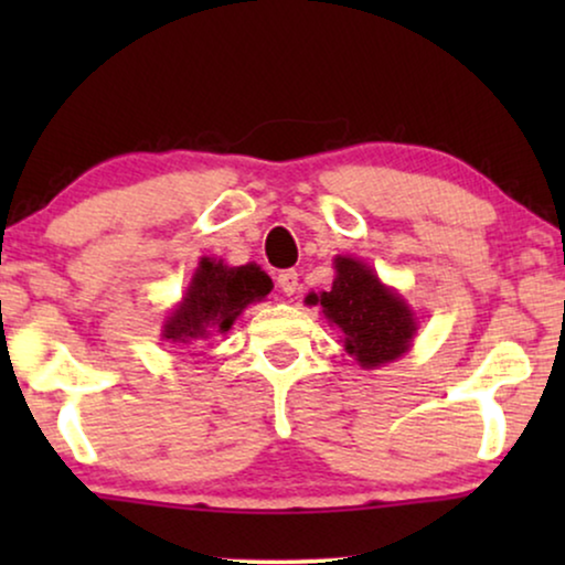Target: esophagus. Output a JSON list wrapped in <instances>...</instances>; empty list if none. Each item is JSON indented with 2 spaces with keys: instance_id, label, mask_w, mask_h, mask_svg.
Returning a JSON list of instances; mask_svg holds the SVG:
<instances>
[{
  "instance_id": "1",
  "label": "esophagus",
  "mask_w": 565,
  "mask_h": 565,
  "mask_svg": "<svg viewBox=\"0 0 565 565\" xmlns=\"http://www.w3.org/2000/svg\"><path fill=\"white\" fill-rule=\"evenodd\" d=\"M277 288H280L285 296H292V292L298 290V273H296V269H282V273L277 275Z\"/></svg>"
}]
</instances>
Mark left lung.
Listing matches in <instances>:
<instances>
[{
    "instance_id": "left-lung-1",
    "label": "left lung",
    "mask_w": 565,
    "mask_h": 565,
    "mask_svg": "<svg viewBox=\"0 0 565 565\" xmlns=\"http://www.w3.org/2000/svg\"><path fill=\"white\" fill-rule=\"evenodd\" d=\"M321 303L323 316L344 334V350L362 367H377L401 358L416 331V319L398 292L385 288L373 269L358 259L339 257L329 292L306 298Z\"/></svg>"
}]
</instances>
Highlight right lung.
<instances>
[{"label":"right lung","instance_id":"add662e5","mask_svg":"<svg viewBox=\"0 0 565 565\" xmlns=\"http://www.w3.org/2000/svg\"><path fill=\"white\" fill-rule=\"evenodd\" d=\"M269 290L273 280L257 265L226 267L223 262L203 259L182 303L164 323V339L190 344L195 339H207L211 331H228L236 316Z\"/></svg>","mask_w":565,"mask_h":565}]
</instances>
